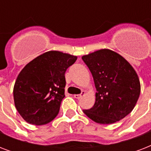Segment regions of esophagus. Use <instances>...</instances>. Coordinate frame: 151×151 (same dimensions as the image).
I'll list each match as a JSON object with an SVG mask.
<instances>
[{
	"mask_svg": "<svg viewBox=\"0 0 151 151\" xmlns=\"http://www.w3.org/2000/svg\"><path fill=\"white\" fill-rule=\"evenodd\" d=\"M85 95V91H82V92H81V94L73 95V97H74L75 99H81V97H82V96H84Z\"/></svg>",
	"mask_w": 151,
	"mask_h": 151,
	"instance_id": "esophagus-1",
	"label": "esophagus"
}]
</instances>
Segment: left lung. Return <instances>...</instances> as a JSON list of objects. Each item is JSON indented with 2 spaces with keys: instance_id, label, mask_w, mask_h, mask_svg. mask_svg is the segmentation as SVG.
I'll use <instances>...</instances> for the list:
<instances>
[{
  "instance_id": "left-lung-1",
  "label": "left lung",
  "mask_w": 151,
  "mask_h": 151,
  "mask_svg": "<svg viewBox=\"0 0 151 151\" xmlns=\"http://www.w3.org/2000/svg\"><path fill=\"white\" fill-rule=\"evenodd\" d=\"M96 88L94 106L83 112L99 124H113L130 114L140 94V82L132 65L117 52L103 48L81 57Z\"/></svg>"
}]
</instances>
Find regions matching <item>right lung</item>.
Listing matches in <instances>:
<instances>
[{
	"mask_svg": "<svg viewBox=\"0 0 151 151\" xmlns=\"http://www.w3.org/2000/svg\"><path fill=\"white\" fill-rule=\"evenodd\" d=\"M76 55L49 51L36 57L20 71L13 88L14 103L29 124L42 125L59 114L66 85L65 72Z\"/></svg>",
	"mask_w": 151,
	"mask_h": 151,
	"instance_id": "1",
	"label": "right lung"
}]
</instances>
